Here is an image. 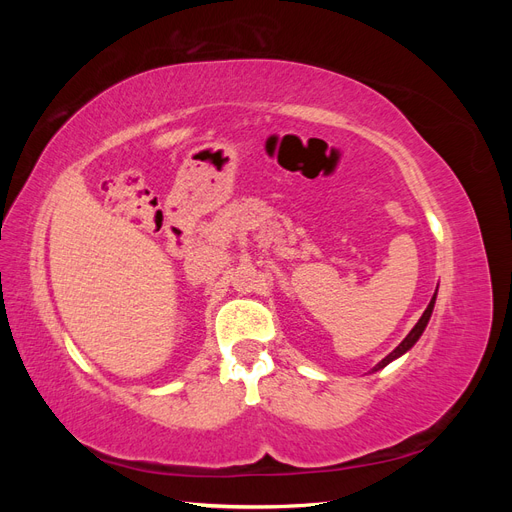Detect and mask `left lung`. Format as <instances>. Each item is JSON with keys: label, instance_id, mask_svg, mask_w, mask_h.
<instances>
[{"label": "left lung", "instance_id": "8db88e82", "mask_svg": "<svg viewBox=\"0 0 512 512\" xmlns=\"http://www.w3.org/2000/svg\"><path fill=\"white\" fill-rule=\"evenodd\" d=\"M436 294H438V290H436ZM436 294H433V297H431V301H429V305H427V309H425V312H423V316L421 318H418V322L414 324V329L406 335V339H404V342H401L389 356H384V359L374 367V371H378V369H382V367H386V365H389L391 361H395V359H399V356L401 354H406L416 342H418V337H421L423 335V331H425V327H427V322H429V318H431V312H433V305H436Z\"/></svg>", "mask_w": 512, "mask_h": 512}]
</instances>
